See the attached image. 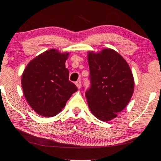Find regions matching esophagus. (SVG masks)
<instances>
[{
	"instance_id": "34e87169",
	"label": "esophagus",
	"mask_w": 161,
	"mask_h": 161,
	"mask_svg": "<svg viewBox=\"0 0 161 161\" xmlns=\"http://www.w3.org/2000/svg\"><path fill=\"white\" fill-rule=\"evenodd\" d=\"M75 86L78 87V88H80L81 86V81L80 80H78L75 82Z\"/></svg>"
}]
</instances>
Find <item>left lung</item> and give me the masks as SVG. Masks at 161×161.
Segmentation results:
<instances>
[{"label":"left lung","instance_id":"1","mask_svg":"<svg viewBox=\"0 0 161 161\" xmlns=\"http://www.w3.org/2000/svg\"><path fill=\"white\" fill-rule=\"evenodd\" d=\"M91 86L86 91L88 108L97 119L109 121L131 100L134 79L126 61L115 50L88 52Z\"/></svg>","mask_w":161,"mask_h":161}]
</instances>
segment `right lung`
<instances>
[{
  "mask_svg": "<svg viewBox=\"0 0 161 161\" xmlns=\"http://www.w3.org/2000/svg\"><path fill=\"white\" fill-rule=\"evenodd\" d=\"M69 53L50 49L30 61L22 75L25 97L32 109L43 117H53L62 111L78 88L69 80L65 62Z\"/></svg>",
  "mask_w": 161,
  "mask_h": 161,
  "instance_id": "add662e5",
  "label": "right lung"
}]
</instances>
